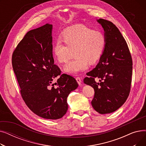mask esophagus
<instances>
[{"label": "esophagus", "instance_id": "esophagus-1", "mask_svg": "<svg viewBox=\"0 0 146 146\" xmlns=\"http://www.w3.org/2000/svg\"><path fill=\"white\" fill-rule=\"evenodd\" d=\"M76 80H77V82H78L79 85L80 86H81V85H82V79H81L80 77H76Z\"/></svg>", "mask_w": 146, "mask_h": 146}]
</instances>
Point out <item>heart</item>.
<instances>
[{"instance_id":"1","label":"heart","mask_w":146,"mask_h":146,"mask_svg":"<svg viewBox=\"0 0 146 146\" xmlns=\"http://www.w3.org/2000/svg\"><path fill=\"white\" fill-rule=\"evenodd\" d=\"M63 39L58 38L52 47L53 55L60 63H66L74 50V58L64 67V72L76 74L85 70L89 63L94 64L100 58L106 44L105 35L85 25L77 24L66 28Z\"/></svg>"}]
</instances>
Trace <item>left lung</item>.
<instances>
[{
  "instance_id": "obj_1",
  "label": "left lung",
  "mask_w": 146,
  "mask_h": 146,
  "mask_svg": "<svg viewBox=\"0 0 146 146\" xmlns=\"http://www.w3.org/2000/svg\"><path fill=\"white\" fill-rule=\"evenodd\" d=\"M105 31L106 44L99 63L83 79L94 89L91 102L94 110L101 114L113 112L128 98L131 85L133 60L127 42L118 28L111 21L99 19ZM100 81L96 82L95 79Z\"/></svg>"
}]
</instances>
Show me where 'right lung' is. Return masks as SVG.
Masks as SVG:
<instances>
[{
  "label": "right lung",
  "mask_w": 146,
  "mask_h": 146,
  "mask_svg": "<svg viewBox=\"0 0 146 146\" xmlns=\"http://www.w3.org/2000/svg\"><path fill=\"white\" fill-rule=\"evenodd\" d=\"M51 31L47 24L28 31L13 51L12 64L27 106L39 117L57 119L66 113L67 96L78 83L54 64Z\"/></svg>",
  "instance_id": "1"
}]
</instances>
